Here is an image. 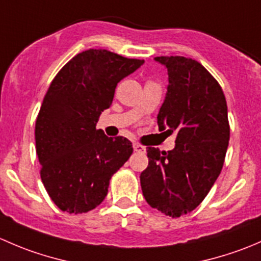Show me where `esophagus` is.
Here are the masks:
<instances>
[{"label":"esophagus","instance_id":"34e87169","mask_svg":"<svg viewBox=\"0 0 261 261\" xmlns=\"http://www.w3.org/2000/svg\"><path fill=\"white\" fill-rule=\"evenodd\" d=\"M134 150L138 152H145V146L141 145V144H134Z\"/></svg>","mask_w":261,"mask_h":261}]
</instances>
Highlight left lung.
I'll list each match as a JSON object with an SVG mask.
<instances>
[{"label":"left lung","mask_w":261,"mask_h":261,"mask_svg":"<svg viewBox=\"0 0 261 261\" xmlns=\"http://www.w3.org/2000/svg\"><path fill=\"white\" fill-rule=\"evenodd\" d=\"M155 60L169 77L158 125L177 139L168 152L146 147L149 165L140 183L152 208L180 217L199 206L222 170L230 140L227 103L218 82L197 60L178 55Z\"/></svg>","instance_id":"1"}]
</instances>
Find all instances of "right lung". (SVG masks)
<instances>
[{"label":"right lung","mask_w":261,"mask_h":261,"mask_svg":"<svg viewBox=\"0 0 261 261\" xmlns=\"http://www.w3.org/2000/svg\"><path fill=\"white\" fill-rule=\"evenodd\" d=\"M143 63L89 49L50 83L35 123L36 154L44 187L62 211L77 215L101 204L112 175L133 154L131 141L109 138L96 123L111 106L118 82Z\"/></svg>","instance_id":"1"}]
</instances>
